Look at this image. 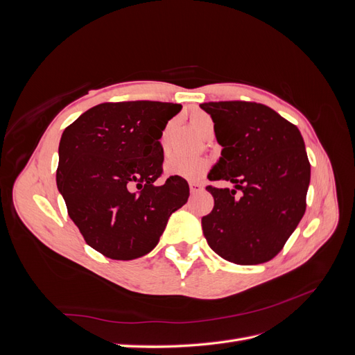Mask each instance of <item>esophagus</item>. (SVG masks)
<instances>
[{"instance_id":"1","label":"esophagus","mask_w":355,"mask_h":355,"mask_svg":"<svg viewBox=\"0 0 355 355\" xmlns=\"http://www.w3.org/2000/svg\"><path fill=\"white\" fill-rule=\"evenodd\" d=\"M201 188H202V185L200 184V182H196V180L189 182V191L192 192V194H194V192H198Z\"/></svg>"}]
</instances>
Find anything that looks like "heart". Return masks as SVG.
<instances>
[{
	"label": "heart",
	"instance_id": "b5f03b06",
	"mask_svg": "<svg viewBox=\"0 0 355 355\" xmlns=\"http://www.w3.org/2000/svg\"><path fill=\"white\" fill-rule=\"evenodd\" d=\"M191 124L196 130L204 136L206 133L213 130V120L206 112H194L191 115ZM171 128V123L166 125L161 135V144L166 148L168 133ZM209 167V161L202 157H191V155H182V154H171L164 161V171L170 176L184 178V179H200Z\"/></svg>",
	"mask_w": 355,
	"mask_h": 355
}]
</instances>
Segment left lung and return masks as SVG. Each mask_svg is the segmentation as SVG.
Instances as JSON below:
<instances>
[{
	"label": "left lung",
	"mask_w": 355,
	"mask_h": 355,
	"mask_svg": "<svg viewBox=\"0 0 355 355\" xmlns=\"http://www.w3.org/2000/svg\"><path fill=\"white\" fill-rule=\"evenodd\" d=\"M214 123L222 153L207 187L213 210L201 227L213 252L239 265L271 261L283 249L306 209L311 166L299 128L254 102L201 103Z\"/></svg>",
	"instance_id": "obj_1"
}]
</instances>
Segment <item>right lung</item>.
<instances>
[{
	"label": "right lung",
	"instance_id": "add662e5",
	"mask_svg": "<svg viewBox=\"0 0 355 355\" xmlns=\"http://www.w3.org/2000/svg\"><path fill=\"white\" fill-rule=\"evenodd\" d=\"M182 105L151 101L101 103L62 133L58 189L90 247L116 261L151 252L189 187L164 184L161 135Z\"/></svg>",
	"mask_w": 355,
	"mask_h": 355
}]
</instances>
